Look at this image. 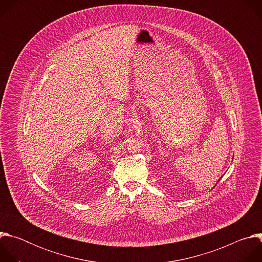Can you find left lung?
<instances>
[{"mask_svg": "<svg viewBox=\"0 0 262 262\" xmlns=\"http://www.w3.org/2000/svg\"><path fill=\"white\" fill-rule=\"evenodd\" d=\"M216 183H217V182H216Z\"/></svg>", "mask_w": 262, "mask_h": 262, "instance_id": "left-lung-1", "label": "left lung"}]
</instances>
